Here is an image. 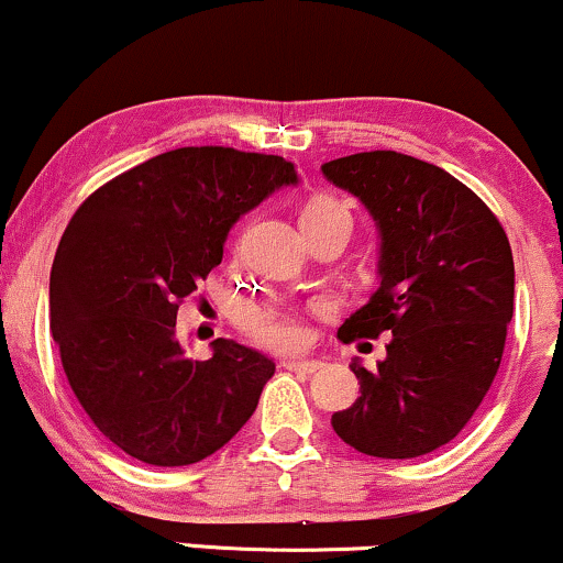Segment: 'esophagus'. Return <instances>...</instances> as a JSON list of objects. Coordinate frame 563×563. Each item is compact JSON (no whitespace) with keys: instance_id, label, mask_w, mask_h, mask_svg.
I'll return each instance as SVG.
<instances>
[{"instance_id":"1","label":"esophagus","mask_w":563,"mask_h":563,"mask_svg":"<svg viewBox=\"0 0 563 563\" xmlns=\"http://www.w3.org/2000/svg\"><path fill=\"white\" fill-rule=\"evenodd\" d=\"M283 367L290 373H301V376H312V373H318L322 363L320 360H286Z\"/></svg>"}]
</instances>
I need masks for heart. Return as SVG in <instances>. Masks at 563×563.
Listing matches in <instances>:
<instances>
[{
  "label": "heart",
  "instance_id": "heart-1",
  "mask_svg": "<svg viewBox=\"0 0 563 563\" xmlns=\"http://www.w3.org/2000/svg\"><path fill=\"white\" fill-rule=\"evenodd\" d=\"M301 228L303 232L320 228H349L352 230V209L344 198L331 192H314L301 206ZM238 322L256 344L275 349V352H290L307 344V325L280 307L269 303H245L238 312Z\"/></svg>",
  "mask_w": 563,
  "mask_h": 563
}]
</instances>
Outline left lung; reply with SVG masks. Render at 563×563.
<instances>
[{"label": "left lung", "mask_w": 563, "mask_h": 563, "mask_svg": "<svg viewBox=\"0 0 563 563\" xmlns=\"http://www.w3.org/2000/svg\"><path fill=\"white\" fill-rule=\"evenodd\" d=\"M376 222L378 290L339 339L391 333L376 371L352 360L360 397L331 423L373 457H418L461 434L493 386L514 318V254L484 200L452 174L394 151L322 164Z\"/></svg>", "instance_id": "1"}]
</instances>
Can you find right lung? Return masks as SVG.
<instances>
[{
  "instance_id": "add662e5",
  "label": "right lung",
  "mask_w": 563,
  "mask_h": 563,
  "mask_svg": "<svg viewBox=\"0 0 563 563\" xmlns=\"http://www.w3.org/2000/svg\"><path fill=\"white\" fill-rule=\"evenodd\" d=\"M296 183L280 156L179 147L102 185L68 222L49 328L84 412L126 455L190 466L254 416L273 360L232 339L190 360L177 309L222 262L232 224Z\"/></svg>"
}]
</instances>
